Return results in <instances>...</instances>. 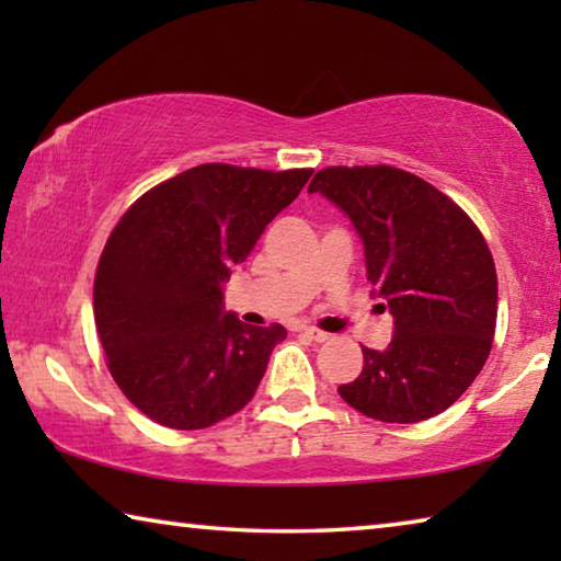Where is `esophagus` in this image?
<instances>
[{
    "label": "esophagus",
    "instance_id": "1",
    "mask_svg": "<svg viewBox=\"0 0 561 561\" xmlns=\"http://www.w3.org/2000/svg\"><path fill=\"white\" fill-rule=\"evenodd\" d=\"M301 334L307 336V339H311V341H317V344H321V341L329 339L327 331H321V329H317V327H304Z\"/></svg>",
    "mask_w": 561,
    "mask_h": 561
}]
</instances>
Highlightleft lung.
I'll list each match as a JSON object with an SVG mask.
<instances>
[{
  "label": "left lung",
  "mask_w": 561,
  "mask_h": 561,
  "mask_svg": "<svg viewBox=\"0 0 561 561\" xmlns=\"http://www.w3.org/2000/svg\"><path fill=\"white\" fill-rule=\"evenodd\" d=\"M309 193L348 215L374 294L393 314L383 351L339 386L358 413L417 423L450 408L482 371L497 321V274L485 237L438 187L391 165L324 168Z\"/></svg>",
  "instance_id": "left-lung-1"
}]
</instances>
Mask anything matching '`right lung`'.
I'll return each instance as SVG.
<instances>
[{
  "mask_svg": "<svg viewBox=\"0 0 561 561\" xmlns=\"http://www.w3.org/2000/svg\"><path fill=\"white\" fill-rule=\"evenodd\" d=\"M311 173L205 163L148 190L113 227L93 317L113 381L150 421L201 431L252 401L287 329L242 324L222 284Z\"/></svg>",
  "mask_w": 561,
  "mask_h": 561,
  "instance_id": "obj_1",
  "label": "right lung"
}]
</instances>
